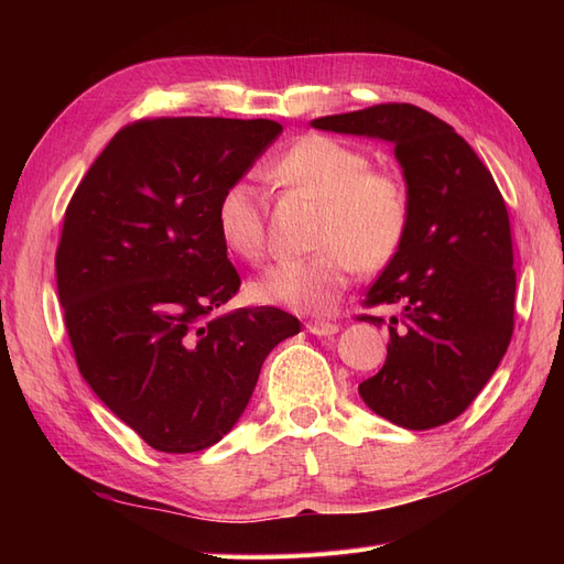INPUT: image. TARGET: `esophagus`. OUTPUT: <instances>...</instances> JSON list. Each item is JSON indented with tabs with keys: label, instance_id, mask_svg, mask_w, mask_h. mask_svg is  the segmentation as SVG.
<instances>
[{
	"label": "esophagus",
	"instance_id": "esophagus-1",
	"mask_svg": "<svg viewBox=\"0 0 564 564\" xmlns=\"http://www.w3.org/2000/svg\"><path fill=\"white\" fill-rule=\"evenodd\" d=\"M305 329H308L315 336H334L338 332V324L329 322V319H313V322L305 324Z\"/></svg>",
	"mask_w": 564,
	"mask_h": 564
}]
</instances>
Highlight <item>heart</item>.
Returning <instances> with one entry per match:
<instances>
[{"label": "heart", "instance_id": "obj_1", "mask_svg": "<svg viewBox=\"0 0 564 564\" xmlns=\"http://www.w3.org/2000/svg\"><path fill=\"white\" fill-rule=\"evenodd\" d=\"M268 176L319 199L315 253L284 259L251 282V299L301 315L329 313L355 268L379 270L400 251L412 199L404 181L388 169H371L365 150L324 133L301 135L270 162ZM220 242L245 261H261L268 249L263 199L240 178L216 202Z\"/></svg>", "mask_w": 564, "mask_h": 564}]
</instances>
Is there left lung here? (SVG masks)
Wrapping results in <instances>:
<instances>
[{"label": "left lung", "instance_id": "obj_1", "mask_svg": "<svg viewBox=\"0 0 564 564\" xmlns=\"http://www.w3.org/2000/svg\"><path fill=\"white\" fill-rule=\"evenodd\" d=\"M322 131L395 145L412 220L365 305H398L388 357L360 383L371 412L409 431L449 423L497 371L513 336L516 268L506 202L475 150L440 117L409 104L313 119Z\"/></svg>", "mask_w": 564, "mask_h": 564}]
</instances>
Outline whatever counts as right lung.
I'll list each match as a JSON object with an SVG mask.
<instances>
[{
	"label": "right lung",
	"instance_id": "right-lung-1",
	"mask_svg": "<svg viewBox=\"0 0 564 564\" xmlns=\"http://www.w3.org/2000/svg\"><path fill=\"white\" fill-rule=\"evenodd\" d=\"M280 133L272 119H139L112 135L65 209L56 284L77 367L158 452L216 445L268 352L301 332L270 305L218 313L242 280L216 202Z\"/></svg>",
	"mask_w": 564,
	"mask_h": 564
}]
</instances>
